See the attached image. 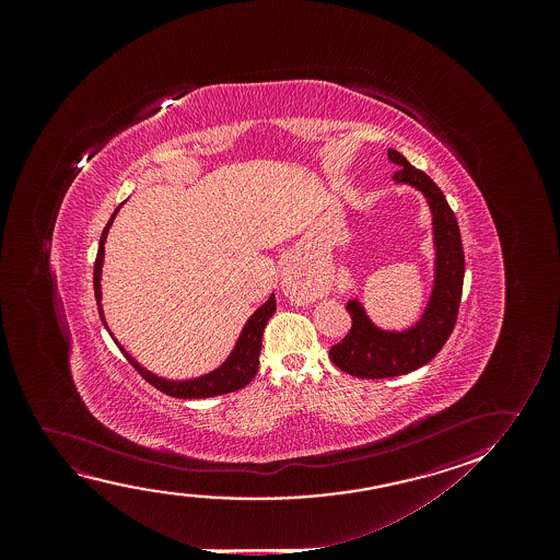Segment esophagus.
Here are the masks:
<instances>
[{"mask_svg": "<svg viewBox=\"0 0 560 560\" xmlns=\"http://www.w3.org/2000/svg\"><path fill=\"white\" fill-rule=\"evenodd\" d=\"M292 279H294V277H292V276H287V279H284V281H292Z\"/></svg>", "mask_w": 560, "mask_h": 560, "instance_id": "1", "label": "esophagus"}]
</instances>
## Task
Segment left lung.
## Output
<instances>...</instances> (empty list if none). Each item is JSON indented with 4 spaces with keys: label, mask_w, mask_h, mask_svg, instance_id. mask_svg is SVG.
<instances>
[{
    "label": "left lung",
    "mask_w": 560,
    "mask_h": 560,
    "mask_svg": "<svg viewBox=\"0 0 560 560\" xmlns=\"http://www.w3.org/2000/svg\"><path fill=\"white\" fill-rule=\"evenodd\" d=\"M388 159L401 166L394 182L417 187L429 200L436 245V281L419 323L411 329L392 332L375 327L358 300L346 304L352 327L330 348V361L340 371L358 378H390L427 365L452 335L459 314L465 254L459 225L452 208L432 179L407 162L404 154L388 149Z\"/></svg>",
    "instance_id": "left-lung-1"
}]
</instances>
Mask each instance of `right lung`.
<instances>
[{
    "label": "right lung",
    "instance_id": "right-lung-1",
    "mask_svg": "<svg viewBox=\"0 0 560 560\" xmlns=\"http://www.w3.org/2000/svg\"><path fill=\"white\" fill-rule=\"evenodd\" d=\"M120 208V207H118ZM115 214L110 215L105 230L101 233L100 248H97V258H95V266H93V291H95V300H97V310H100V317L103 325L107 327L105 317H103V307H101V266H103V254H105V238H107L108 228L115 220ZM276 312V294L269 296L268 302L264 306L258 307L254 312L253 317L246 322L245 329L238 337L237 345L233 348L230 358L223 361L222 368L215 369L208 375L199 376V378H191V381H166L161 376L149 373L145 369L139 365L138 361L131 358L130 353L124 350L122 346L116 342L120 348V352L126 355V360L130 361L131 368L138 371L139 375L145 378L147 383L154 386L156 390L164 392L166 396L172 398L182 399H199L212 398V396H222V394H230V392L241 390L245 388L246 384L253 381L258 365H260V350L261 337H264V329L268 325L269 317ZM108 330V327H107Z\"/></svg>",
    "mask_w": 560,
    "mask_h": 560
}]
</instances>
